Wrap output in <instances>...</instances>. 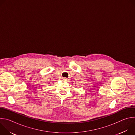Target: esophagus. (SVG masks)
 Segmentation results:
<instances>
[{"label":"esophagus","mask_w":135,"mask_h":135,"mask_svg":"<svg viewBox=\"0 0 135 135\" xmlns=\"http://www.w3.org/2000/svg\"><path fill=\"white\" fill-rule=\"evenodd\" d=\"M63 80H64V81H68V79L65 78H64V79H63Z\"/></svg>","instance_id":"obj_1"}]
</instances>
